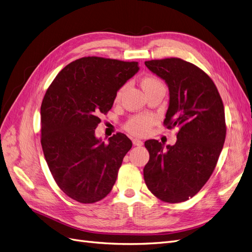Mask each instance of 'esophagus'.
I'll use <instances>...</instances> for the list:
<instances>
[{"mask_svg": "<svg viewBox=\"0 0 252 252\" xmlns=\"http://www.w3.org/2000/svg\"><path fill=\"white\" fill-rule=\"evenodd\" d=\"M132 143H133L134 146H142V145H143V142L139 139H133Z\"/></svg>", "mask_w": 252, "mask_h": 252, "instance_id": "obj_1", "label": "esophagus"}]
</instances>
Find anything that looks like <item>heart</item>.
<instances>
[{
    "label": "heart",
    "instance_id": "obj_1",
    "mask_svg": "<svg viewBox=\"0 0 252 252\" xmlns=\"http://www.w3.org/2000/svg\"><path fill=\"white\" fill-rule=\"evenodd\" d=\"M141 85H142L143 90L146 93V91H148L150 89L162 87L163 84L161 83V81L155 77H146L142 80ZM123 90H124V88H122L118 91L117 96H116L117 100H119V98L121 97ZM154 123H155L154 117L136 116V117H133L132 119L129 120V122L126 125V129L129 132L134 134V135H145L150 130V128L152 125H154Z\"/></svg>",
    "mask_w": 252,
    "mask_h": 252
}]
</instances>
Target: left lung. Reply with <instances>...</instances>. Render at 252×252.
I'll return each instance as SVG.
<instances>
[{
	"label": "left lung",
	"mask_w": 252,
	"mask_h": 252,
	"mask_svg": "<svg viewBox=\"0 0 252 252\" xmlns=\"http://www.w3.org/2000/svg\"><path fill=\"white\" fill-rule=\"evenodd\" d=\"M145 65L169 89L164 124L180 130L172 146L145 142L149 161L144 180L159 200L184 202L200 191L216 168L226 136L224 105L215 83L195 65L178 58Z\"/></svg>",
	"instance_id": "left-lung-1"
}]
</instances>
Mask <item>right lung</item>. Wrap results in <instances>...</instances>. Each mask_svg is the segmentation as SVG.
I'll return each mask as SVG.
<instances>
[{
	"label": "right lung",
	"mask_w": 252,
	"mask_h": 252,
	"mask_svg": "<svg viewBox=\"0 0 252 252\" xmlns=\"http://www.w3.org/2000/svg\"><path fill=\"white\" fill-rule=\"evenodd\" d=\"M140 70L138 62L87 57L68 64L51 83L41 106V144L58 186L80 203L107 195L132 142L124 133L106 143L95 136L101 114Z\"/></svg>",
	"instance_id": "add662e5"
}]
</instances>
